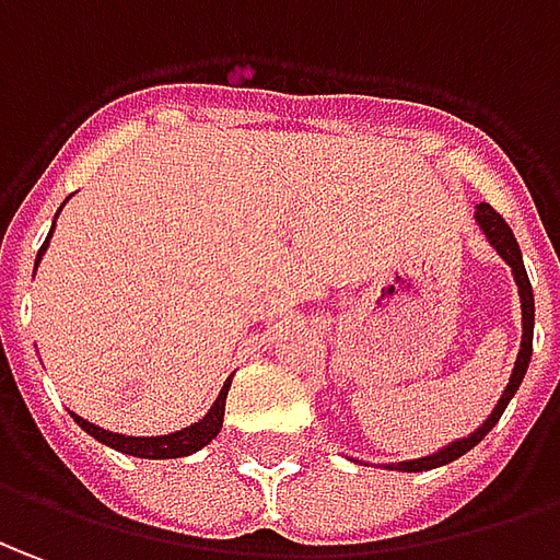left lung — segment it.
Here are the masks:
<instances>
[{"instance_id": "left-lung-1", "label": "left lung", "mask_w": 560, "mask_h": 560, "mask_svg": "<svg viewBox=\"0 0 560 560\" xmlns=\"http://www.w3.org/2000/svg\"><path fill=\"white\" fill-rule=\"evenodd\" d=\"M476 222H479V229L485 231L488 243H491L493 249L500 253V258L512 268V277H515V283H518V295H522V350H518V357H515V369H512V375H509L506 390H503L500 402L493 405V411L488 415V420L481 423L479 430L464 435V439H457V442H451L445 448H439L435 454H430V457L390 464V469H399V472H427V469L451 464V460L464 457L469 448H476L481 439L491 433L493 423L500 420V415L506 411L509 399L518 393L524 375H527V365H530V353H534V289H530L527 271H524V258L522 249H518V241H515V234H512V229L506 225V219L497 213L491 203H479V207H476Z\"/></svg>"}]
</instances>
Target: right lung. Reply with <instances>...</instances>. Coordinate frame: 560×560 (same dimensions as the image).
<instances>
[{"instance_id":"1","label":"right lung","mask_w":560,"mask_h":560,"mask_svg":"<svg viewBox=\"0 0 560 560\" xmlns=\"http://www.w3.org/2000/svg\"><path fill=\"white\" fill-rule=\"evenodd\" d=\"M60 210H63V207H60ZM60 210H57V215H60ZM51 234L45 237L42 249H38L36 268H38V261H42V256H45V249H48ZM229 387H231V377L225 381L222 393L215 396V402L210 405V411H207L198 423H191V427H185V430H176V433H167V435L109 433V430L96 427V423H91V420L79 418L75 411H72V418H75V423H79L84 433L94 435L96 442H103V445H109V448L121 451V454H133V457H145V460H173V457H188V454H195V451H200L203 445H210L215 435H219V430H222V420H225V396H229Z\"/></svg>"}]
</instances>
